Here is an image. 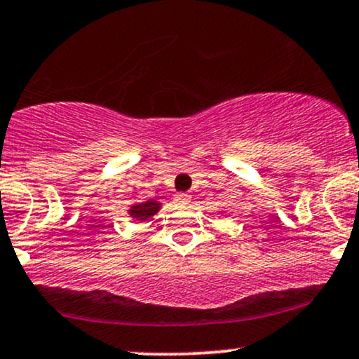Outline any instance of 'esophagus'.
Returning <instances> with one entry per match:
<instances>
[{"label": "esophagus", "instance_id": "1", "mask_svg": "<svg viewBox=\"0 0 359 359\" xmlns=\"http://www.w3.org/2000/svg\"><path fill=\"white\" fill-rule=\"evenodd\" d=\"M174 203H175L177 205H187L189 203H191V196H189V194H185V192L175 194Z\"/></svg>", "mask_w": 359, "mask_h": 359}]
</instances>
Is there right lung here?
<instances>
[{
	"mask_svg": "<svg viewBox=\"0 0 359 359\" xmlns=\"http://www.w3.org/2000/svg\"><path fill=\"white\" fill-rule=\"evenodd\" d=\"M160 204L156 203V201H148L145 204H138V205H133V208L130 209L131 216L137 217L140 221H145L148 219L150 216H154V214L158 211Z\"/></svg>",
	"mask_w": 359,
	"mask_h": 359,
	"instance_id": "add662e5",
	"label": "right lung"
}]
</instances>
